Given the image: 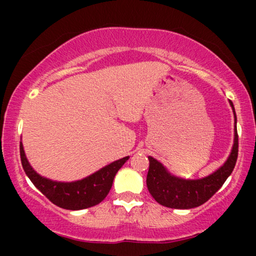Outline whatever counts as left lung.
<instances>
[{
    "label": "left lung",
    "instance_id": "1",
    "mask_svg": "<svg viewBox=\"0 0 256 256\" xmlns=\"http://www.w3.org/2000/svg\"><path fill=\"white\" fill-rule=\"evenodd\" d=\"M230 104L234 113L231 101ZM234 120H237L236 113H234ZM237 156H238V134L234 128V143L230 156L224 165L210 176L195 180L177 178L167 172V170L158 160L149 156L146 186L155 201L165 207L177 208V210L198 207L207 202L222 186L226 179L234 171Z\"/></svg>",
    "mask_w": 256,
    "mask_h": 256
}]
</instances>
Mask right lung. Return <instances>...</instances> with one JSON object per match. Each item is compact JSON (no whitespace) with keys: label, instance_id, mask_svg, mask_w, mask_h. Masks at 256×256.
Returning <instances> with one entry per match:
<instances>
[{"label":"right lung","instance_id":"add662e5","mask_svg":"<svg viewBox=\"0 0 256 256\" xmlns=\"http://www.w3.org/2000/svg\"><path fill=\"white\" fill-rule=\"evenodd\" d=\"M20 158H22V168L28 177L49 201L64 210H78L92 207L104 201L110 192L116 172L128 160V156L114 161L110 165L104 167L89 177L73 183H60L40 177L28 164L22 143H20Z\"/></svg>","mask_w":256,"mask_h":256}]
</instances>
